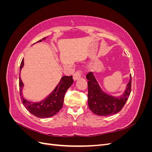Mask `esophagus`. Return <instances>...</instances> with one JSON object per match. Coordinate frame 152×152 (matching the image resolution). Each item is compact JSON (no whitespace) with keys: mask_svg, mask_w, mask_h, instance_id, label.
<instances>
[{"mask_svg":"<svg viewBox=\"0 0 152 152\" xmlns=\"http://www.w3.org/2000/svg\"><path fill=\"white\" fill-rule=\"evenodd\" d=\"M81 73H82V72L80 70L76 72L74 74H73V80L75 81V80H77L78 79H79L81 77Z\"/></svg>","mask_w":152,"mask_h":152,"instance_id":"34e87169","label":"esophagus"}]
</instances>
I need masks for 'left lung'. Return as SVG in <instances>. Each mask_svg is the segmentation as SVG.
Segmentation results:
<instances>
[{
	"label": "left lung",
	"instance_id": "8db88e82",
	"mask_svg": "<svg viewBox=\"0 0 152 152\" xmlns=\"http://www.w3.org/2000/svg\"><path fill=\"white\" fill-rule=\"evenodd\" d=\"M88 80V105L94 114L110 116L119 112L125 105L131 91V75L124 93L119 96L109 95L102 89L93 72L87 73Z\"/></svg>",
	"mask_w": 152,
	"mask_h": 152
}]
</instances>
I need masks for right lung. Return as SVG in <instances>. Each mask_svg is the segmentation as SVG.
Here are the masks:
<instances>
[{
	"label": "right lung",
	"mask_w": 152,
	"mask_h": 152,
	"mask_svg": "<svg viewBox=\"0 0 152 152\" xmlns=\"http://www.w3.org/2000/svg\"><path fill=\"white\" fill-rule=\"evenodd\" d=\"M45 38L46 37L39 40L37 42H42V40H45ZM23 66L24 60L23 59L20 65V72ZM73 82L72 76L62 77L59 84L46 98L40 102H34L26 99L23 95L22 91L24 84L20 77L19 86L21 102L26 110L37 117L44 118L53 117L62 108L66 91L72 86Z\"/></svg>",
	"instance_id": "1"
}]
</instances>
